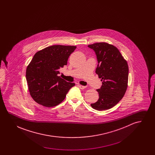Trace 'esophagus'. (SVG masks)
Returning a JSON list of instances; mask_svg holds the SVG:
<instances>
[{
  "label": "esophagus",
  "mask_w": 155,
  "mask_h": 155,
  "mask_svg": "<svg viewBox=\"0 0 155 155\" xmlns=\"http://www.w3.org/2000/svg\"><path fill=\"white\" fill-rule=\"evenodd\" d=\"M78 87H79L80 88H81V89H85L87 87L86 86H83V85H78Z\"/></svg>",
  "instance_id": "34e87169"
}]
</instances>
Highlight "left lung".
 I'll use <instances>...</instances> for the list:
<instances>
[{
    "label": "left lung",
    "instance_id": "obj_1",
    "mask_svg": "<svg viewBox=\"0 0 155 155\" xmlns=\"http://www.w3.org/2000/svg\"><path fill=\"white\" fill-rule=\"evenodd\" d=\"M98 62L96 73L102 81L97 89L99 99L91 107L97 110H105L114 107L125 94L128 86V66L118 49L106 42L89 45Z\"/></svg>",
    "mask_w": 155,
    "mask_h": 155
}]
</instances>
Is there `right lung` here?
Masks as SVG:
<instances>
[{"label":"right lung","instance_id":"obj_1","mask_svg":"<svg viewBox=\"0 0 155 155\" xmlns=\"http://www.w3.org/2000/svg\"><path fill=\"white\" fill-rule=\"evenodd\" d=\"M76 48L53 45L35 54L27 68L26 80L30 95L37 103L47 107L56 106L64 101L70 89L75 85L58 74Z\"/></svg>","mask_w":155,"mask_h":155}]
</instances>
